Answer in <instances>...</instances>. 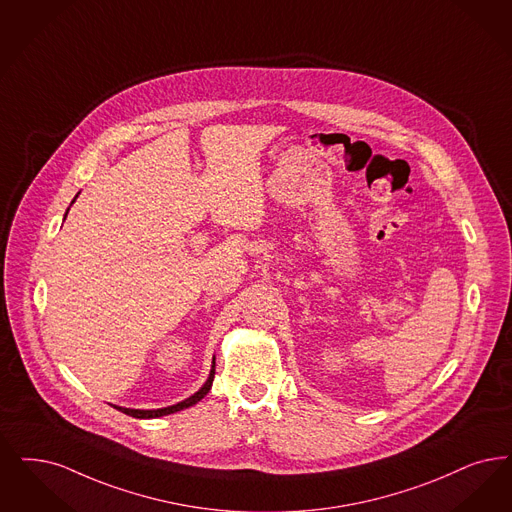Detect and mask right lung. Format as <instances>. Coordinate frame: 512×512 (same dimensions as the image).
Instances as JSON below:
<instances>
[{
    "label": "right lung",
    "instance_id": "right-lung-1",
    "mask_svg": "<svg viewBox=\"0 0 512 512\" xmlns=\"http://www.w3.org/2000/svg\"><path fill=\"white\" fill-rule=\"evenodd\" d=\"M213 377H215V358H213V368H211V373H209V377H207V381H205L204 387L198 390L194 396H190V398L183 400V402H179V404H175V406H169V408L162 409H129L118 408V406H116V409H120V411H123L125 415L137 417V419H152V417H162V415H169V413H175V411H181V409L190 408V406H194L196 402H200V400L204 398L205 394L209 392V389H211Z\"/></svg>",
    "mask_w": 512,
    "mask_h": 512
}]
</instances>
